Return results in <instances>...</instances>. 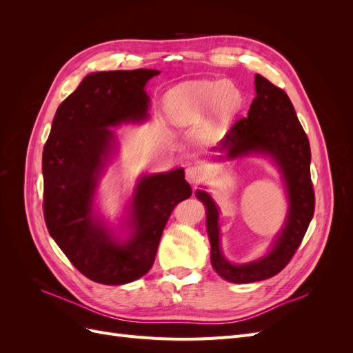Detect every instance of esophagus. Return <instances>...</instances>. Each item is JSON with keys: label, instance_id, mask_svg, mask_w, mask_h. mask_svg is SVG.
<instances>
[{"label": "esophagus", "instance_id": "obj_1", "mask_svg": "<svg viewBox=\"0 0 353 353\" xmlns=\"http://www.w3.org/2000/svg\"><path fill=\"white\" fill-rule=\"evenodd\" d=\"M203 176H205V170L200 165H191L185 169V179L190 184H197Z\"/></svg>", "mask_w": 353, "mask_h": 353}]
</instances>
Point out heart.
Returning a JSON list of instances; mask_svg holds the SVG:
<instances>
[{
    "label": "heart",
    "mask_w": 353,
    "mask_h": 353,
    "mask_svg": "<svg viewBox=\"0 0 353 353\" xmlns=\"http://www.w3.org/2000/svg\"><path fill=\"white\" fill-rule=\"evenodd\" d=\"M169 119L179 126L200 123L208 114L205 132L216 135L241 109L243 94L225 79H201L176 85L165 95Z\"/></svg>",
    "instance_id": "heart-1"
}]
</instances>
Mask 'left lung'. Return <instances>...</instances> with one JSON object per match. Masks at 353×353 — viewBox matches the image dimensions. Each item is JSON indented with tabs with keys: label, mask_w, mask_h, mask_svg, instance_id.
Masks as SVG:
<instances>
[{
	"label": "left lung",
	"mask_w": 353,
	"mask_h": 353,
	"mask_svg": "<svg viewBox=\"0 0 353 353\" xmlns=\"http://www.w3.org/2000/svg\"><path fill=\"white\" fill-rule=\"evenodd\" d=\"M256 99L248 116L236 122L228 134L213 147L212 160L232 162L263 157L279 170L287 213L280 231L261 258L232 263L222 253L221 209L201 185L196 197L206 209V230L210 241L213 270L228 283H254L271 279L292 259L314 216L315 197L311 183V147L287 94L261 74H254Z\"/></svg>",
	"instance_id": "obj_1"
}]
</instances>
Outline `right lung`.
Listing matches in <instances>:
<instances>
[{
	"label": "right lung",
	"instance_id": "obj_1",
	"mask_svg": "<svg viewBox=\"0 0 353 353\" xmlns=\"http://www.w3.org/2000/svg\"><path fill=\"white\" fill-rule=\"evenodd\" d=\"M160 70L94 72L63 101L42 153L44 218L50 236L87 279L122 285L150 271L168 218L191 196L184 169L144 172L116 222L99 191L121 143L114 128L148 121L145 85Z\"/></svg>",
	"mask_w": 353,
	"mask_h": 353
}]
</instances>
